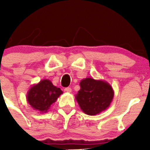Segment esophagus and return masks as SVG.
Listing matches in <instances>:
<instances>
[{"instance_id":"1","label":"esophagus","mask_w":150,"mask_h":150,"mask_svg":"<svg viewBox=\"0 0 150 150\" xmlns=\"http://www.w3.org/2000/svg\"><path fill=\"white\" fill-rule=\"evenodd\" d=\"M65 92H68V93H70L72 92V89L70 88V87H66V88L65 89Z\"/></svg>"}]
</instances>
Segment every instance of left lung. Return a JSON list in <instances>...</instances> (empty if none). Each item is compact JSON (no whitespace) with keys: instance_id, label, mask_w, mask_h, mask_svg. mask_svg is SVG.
<instances>
[{"instance_id":"left-lung-1","label":"left lung","mask_w":150,"mask_h":150,"mask_svg":"<svg viewBox=\"0 0 150 150\" xmlns=\"http://www.w3.org/2000/svg\"><path fill=\"white\" fill-rule=\"evenodd\" d=\"M80 85L75 99L84 113L94 116L109 107L114 91L106 81L87 77L80 81Z\"/></svg>"}]
</instances>
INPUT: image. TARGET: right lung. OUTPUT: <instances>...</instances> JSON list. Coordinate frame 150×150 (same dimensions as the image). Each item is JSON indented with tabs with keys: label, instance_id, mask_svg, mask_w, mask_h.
<instances>
[{
	"label": "right lung",
	"instance_id": "right-lung-1",
	"mask_svg": "<svg viewBox=\"0 0 150 150\" xmlns=\"http://www.w3.org/2000/svg\"><path fill=\"white\" fill-rule=\"evenodd\" d=\"M63 91L49 80H42L32 85L27 94V101L31 107L40 113H47Z\"/></svg>",
	"mask_w": 150,
	"mask_h": 150
}]
</instances>
